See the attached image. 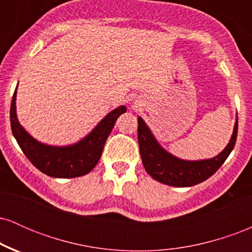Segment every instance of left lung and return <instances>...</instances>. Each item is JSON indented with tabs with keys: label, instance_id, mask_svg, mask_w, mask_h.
I'll return each instance as SVG.
<instances>
[{
	"label": "left lung",
	"instance_id": "left-lung-1",
	"mask_svg": "<svg viewBox=\"0 0 252 252\" xmlns=\"http://www.w3.org/2000/svg\"><path fill=\"white\" fill-rule=\"evenodd\" d=\"M137 123L138 147L147 173L158 182L174 187L194 186L215 174L232 152L238 132V120H236L230 142L220 154L209 160L186 161L166 152L155 140L142 118L138 117Z\"/></svg>",
	"mask_w": 252,
	"mask_h": 252
}]
</instances>
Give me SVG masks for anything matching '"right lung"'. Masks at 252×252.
Wrapping results in <instances>:
<instances>
[{
  "label": "right lung",
  "instance_id": "1",
  "mask_svg": "<svg viewBox=\"0 0 252 252\" xmlns=\"http://www.w3.org/2000/svg\"><path fill=\"white\" fill-rule=\"evenodd\" d=\"M17 89V86H16ZM16 89L10 105V126L20 148L34 166L52 178H77L91 172L99 161L115 122L126 111L124 105L112 110L88 136L76 144L53 147L37 142L22 128L16 117Z\"/></svg>",
  "mask_w": 252,
  "mask_h": 252
}]
</instances>
